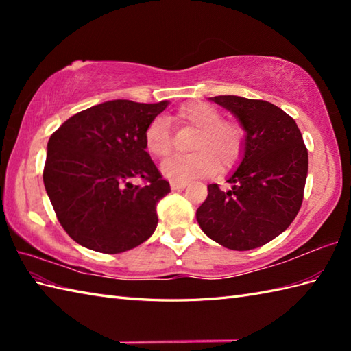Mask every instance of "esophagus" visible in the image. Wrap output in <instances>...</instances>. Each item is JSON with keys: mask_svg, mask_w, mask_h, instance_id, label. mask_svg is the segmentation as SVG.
<instances>
[{"mask_svg": "<svg viewBox=\"0 0 351 351\" xmlns=\"http://www.w3.org/2000/svg\"><path fill=\"white\" fill-rule=\"evenodd\" d=\"M170 187L171 190H184L187 187V182H176V181H171L170 182Z\"/></svg>", "mask_w": 351, "mask_h": 351, "instance_id": "esophagus-1", "label": "esophagus"}]
</instances>
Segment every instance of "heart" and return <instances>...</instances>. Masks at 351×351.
Masks as SVG:
<instances>
[{"label": "heart", "instance_id": "1", "mask_svg": "<svg viewBox=\"0 0 351 351\" xmlns=\"http://www.w3.org/2000/svg\"><path fill=\"white\" fill-rule=\"evenodd\" d=\"M175 121L196 130L190 143L191 154L171 156L164 161L162 175L170 181L189 182L211 176L217 170L234 167L241 158L245 145V130L235 119H221L211 104L190 102L176 111ZM145 146L155 158H166L173 149L169 123L155 117L145 131Z\"/></svg>", "mask_w": 351, "mask_h": 351}]
</instances>
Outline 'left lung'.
Masks as SVG:
<instances>
[{
  "mask_svg": "<svg viewBox=\"0 0 351 351\" xmlns=\"http://www.w3.org/2000/svg\"><path fill=\"white\" fill-rule=\"evenodd\" d=\"M245 130L244 156L221 191L208 185L196 219L204 232L230 250H252L285 230L303 202L308 149L295 121L261 99L214 96Z\"/></svg>",
  "mask_w": 351,
  "mask_h": 351,
  "instance_id": "obj_1",
  "label": "left lung"
}]
</instances>
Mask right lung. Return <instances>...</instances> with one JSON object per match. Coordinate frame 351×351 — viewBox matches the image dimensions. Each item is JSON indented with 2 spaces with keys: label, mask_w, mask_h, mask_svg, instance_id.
<instances>
[{
  "label": "right lung",
  "mask_w": 351,
  "mask_h": 351,
  "mask_svg": "<svg viewBox=\"0 0 351 351\" xmlns=\"http://www.w3.org/2000/svg\"><path fill=\"white\" fill-rule=\"evenodd\" d=\"M166 107L167 101L102 102L52 132L43 184L57 220L73 241L113 255L154 234L156 205L170 184L146 152L145 131ZM134 177L144 185L134 186Z\"/></svg>",
  "instance_id": "1"
}]
</instances>
